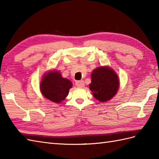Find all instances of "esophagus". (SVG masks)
Returning a JSON list of instances; mask_svg holds the SVG:
<instances>
[{
    "label": "esophagus",
    "mask_w": 159,
    "mask_h": 159,
    "mask_svg": "<svg viewBox=\"0 0 159 159\" xmlns=\"http://www.w3.org/2000/svg\"><path fill=\"white\" fill-rule=\"evenodd\" d=\"M76 85L78 87H83L85 85V83H84L83 80H78L76 82Z\"/></svg>",
    "instance_id": "esophagus-1"
}]
</instances>
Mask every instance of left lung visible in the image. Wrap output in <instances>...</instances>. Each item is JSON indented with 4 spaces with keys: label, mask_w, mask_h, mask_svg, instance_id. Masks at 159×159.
I'll list each match as a JSON object with an SVG mask.
<instances>
[{
    "label": "left lung",
    "mask_w": 159,
    "mask_h": 159,
    "mask_svg": "<svg viewBox=\"0 0 159 159\" xmlns=\"http://www.w3.org/2000/svg\"><path fill=\"white\" fill-rule=\"evenodd\" d=\"M89 89L93 97L101 102H106L116 95L120 87V79L115 71L109 66H100L91 74Z\"/></svg>",
    "instance_id": "left-lung-1"
}]
</instances>
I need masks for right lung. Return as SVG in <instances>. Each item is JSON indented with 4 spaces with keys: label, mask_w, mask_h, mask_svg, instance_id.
Listing matches in <instances>:
<instances>
[{
    "label": "right lung",
    "mask_w": 159,
    "mask_h": 159,
    "mask_svg": "<svg viewBox=\"0 0 159 159\" xmlns=\"http://www.w3.org/2000/svg\"><path fill=\"white\" fill-rule=\"evenodd\" d=\"M72 83L62 77L60 71L50 70L43 76L39 89L42 96L50 102L57 104L62 102L69 93Z\"/></svg>",
    "instance_id": "1"
}]
</instances>
